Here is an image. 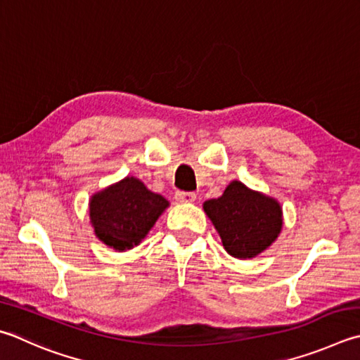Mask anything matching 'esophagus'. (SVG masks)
<instances>
[{
	"label": "esophagus",
	"mask_w": 360,
	"mask_h": 360,
	"mask_svg": "<svg viewBox=\"0 0 360 360\" xmlns=\"http://www.w3.org/2000/svg\"><path fill=\"white\" fill-rule=\"evenodd\" d=\"M176 201L179 202H193L197 200V195L193 192H176Z\"/></svg>",
	"instance_id": "34e87169"
}]
</instances>
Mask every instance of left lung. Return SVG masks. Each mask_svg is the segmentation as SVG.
<instances>
[{"label": "left lung", "mask_w": 360, "mask_h": 360, "mask_svg": "<svg viewBox=\"0 0 360 360\" xmlns=\"http://www.w3.org/2000/svg\"><path fill=\"white\" fill-rule=\"evenodd\" d=\"M202 209L217 230L225 250L234 258H255L278 238L283 225L276 198L233 181L221 197L207 200Z\"/></svg>", "instance_id": "left-lung-1"}]
</instances>
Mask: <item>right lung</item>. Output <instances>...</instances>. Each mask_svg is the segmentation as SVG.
<instances>
[{"instance_id":"right-lung-1","label":"right lung","mask_w":360,"mask_h":360,"mask_svg":"<svg viewBox=\"0 0 360 360\" xmlns=\"http://www.w3.org/2000/svg\"><path fill=\"white\" fill-rule=\"evenodd\" d=\"M169 202L134 176L94 193L89 220L94 234L116 252H126L146 238Z\"/></svg>"}]
</instances>
